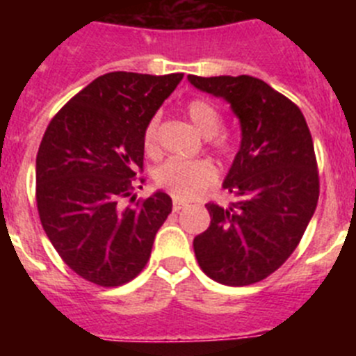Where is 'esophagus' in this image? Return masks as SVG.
Returning a JSON list of instances; mask_svg holds the SVG:
<instances>
[{
	"label": "esophagus",
	"instance_id": "34e87169",
	"mask_svg": "<svg viewBox=\"0 0 356 356\" xmlns=\"http://www.w3.org/2000/svg\"><path fill=\"white\" fill-rule=\"evenodd\" d=\"M185 203L184 201H180V200H175V203H172V210H175V212H180L181 209H185Z\"/></svg>",
	"mask_w": 356,
	"mask_h": 356
}]
</instances>
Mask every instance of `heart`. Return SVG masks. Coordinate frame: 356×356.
<instances>
[{
    "label": "heart",
    "mask_w": 356,
    "mask_h": 356,
    "mask_svg": "<svg viewBox=\"0 0 356 356\" xmlns=\"http://www.w3.org/2000/svg\"><path fill=\"white\" fill-rule=\"evenodd\" d=\"M187 114L194 127L205 137H213L222 124L221 112L205 99H193L187 105ZM143 140L147 153H155L159 147V119L153 118L147 122ZM217 149L228 153L229 144L225 139L217 140ZM213 180L216 169L207 160L169 159L155 169V184L181 201L194 200L203 188L213 184Z\"/></svg>",
    "instance_id": "heart-1"
}]
</instances>
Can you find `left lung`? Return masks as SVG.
<instances>
[{
  "mask_svg": "<svg viewBox=\"0 0 356 356\" xmlns=\"http://www.w3.org/2000/svg\"><path fill=\"white\" fill-rule=\"evenodd\" d=\"M187 80L222 97L241 122V146L222 181L241 200L226 209L207 205L210 226L193 242L197 264L219 284H257L291 257L316 212L312 135L301 110L259 78Z\"/></svg>",
  "mask_w": 356,
  "mask_h": 356,
  "instance_id": "8db88e82",
  "label": "left lung"
}]
</instances>
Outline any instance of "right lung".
I'll return each mask as SVG.
<instances>
[{
  "instance_id": "right-lung-1",
  "label": "right lung",
  "mask_w": 356,
  "mask_h": 356,
  "mask_svg": "<svg viewBox=\"0 0 356 356\" xmlns=\"http://www.w3.org/2000/svg\"><path fill=\"white\" fill-rule=\"evenodd\" d=\"M184 74L106 72L51 119L37 153V209L56 253L81 278L118 287L139 275L172 210L162 191L121 209L143 169L144 128Z\"/></svg>"
}]
</instances>
